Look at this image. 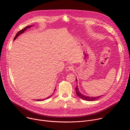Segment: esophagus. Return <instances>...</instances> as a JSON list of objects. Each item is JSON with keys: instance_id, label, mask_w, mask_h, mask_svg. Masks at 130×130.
Listing matches in <instances>:
<instances>
[{"instance_id": "obj_1", "label": "esophagus", "mask_w": 130, "mask_h": 130, "mask_svg": "<svg viewBox=\"0 0 130 130\" xmlns=\"http://www.w3.org/2000/svg\"><path fill=\"white\" fill-rule=\"evenodd\" d=\"M73 69V67L71 66V65H68L66 67V70L67 71H71Z\"/></svg>"}]
</instances>
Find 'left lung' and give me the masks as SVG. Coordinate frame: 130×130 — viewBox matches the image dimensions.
<instances>
[{"instance_id": "8db88e82", "label": "left lung", "mask_w": 130, "mask_h": 130, "mask_svg": "<svg viewBox=\"0 0 130 130\" xmlns=\"http://www.w3.org/2000/svg\"><path fill=\"white\" fill-rule=\"evenodd\" d=\"M76 81H77V79H76ZM76 94L77 95V96L78 97H79L80 98H81V99L84 100H86V101H95L97 100L98 98H99L100 97H101L102 96H98V97H90L89 96H86L83 94H82V93L80 92V91L79 90V88L78 87V86L77 85L76 87Z\"/></svg>"}]
</instances>
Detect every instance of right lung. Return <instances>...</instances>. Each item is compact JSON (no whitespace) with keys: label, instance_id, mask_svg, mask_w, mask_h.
<instances>
[{"label":"right lung","instance_id":"1","mask_svg":"<svg viewBox=\"0 0 130 130\" xmlns=\"http://www.w3.org/2000/svg\"><path fill=\"white\" fill-rule=\"evenodd\" d=\"M32 26L31 25V26H27V27H26L25 28H24V29H23L22 30H20V31H18L17 33V34H16V35H15V38H14V41H15V40H16V39L17 38V37L19 36L20 34H22V33H23L27 29H29V28H30V27H31ZM55 89H54V91H55ZM52 96V95H51V96H49L48 97H47V98H46V99H38V100H35L36 101H43V100H46V99H48V98H50Z\"/></svg>","mask_w":130,"mask_h":130}]
</instances>
